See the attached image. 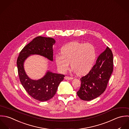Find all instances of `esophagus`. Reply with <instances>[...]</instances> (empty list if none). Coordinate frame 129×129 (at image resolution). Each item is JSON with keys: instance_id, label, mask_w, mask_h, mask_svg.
Segmentation results:
<instances>
[{"instance_id": "esophagus-1", "label": "esophagus", "mask_w": 129, "mask_h": 129, "mask_svg": "<svg viewBox=\"0 0 129 129\" xmlns=\"http://www.w3.org/2000/svg\"><path fill=\"white\" fill-rule=\"evenodd\" d=\"M65 79L66 80H72V79H73V78L66 76L65 77Z\"/></svg>"}]
</instances>
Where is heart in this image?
Returning <instances> with one entry per match:
<instances>
[{"mask_svg": "<svg viewBox=\"0 0 129 129\" xmlns=\"http://www.w3.org/2000/svg\"><path fill=\"white\" fill-rule=\"evenodd\" d=\"M61 55L57 54L55 60L58 69L66 72L71 65L76 73L83 75L93 67L96 57L94 46L90 43L72 42L63 46Z\"/></svg>", "mask_w": 129, "mask_h": 129, "instance_id": "1", "label": "heart"}]
</instances>
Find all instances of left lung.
<instances>
[{
  "instance_id": "1",
  "label": "left lung",
  "mask_w": 129,
  "mask_h": 129,
  "mask_svg": "<svg viewBox=\"0 0 129 129\" xmlns=\"http://www.w3.org/2000/svg\"><path fill=\"white\" fill-rule=\"evenodd\" d=\"M113 71V55L107 47L98 57L89 72L80 78L81 87L77 92L82 100L90 101L100 96L107 88Z\"/></svg>"
}]
</instances>
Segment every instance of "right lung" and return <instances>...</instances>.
Wrapping results in <instances>:
<instances>
[{
    "mask_svg": "<svg viewBox=\"0 0 129 129\" xmlns=\"http://www.w3.org/2000/svg\"><path fill=\"white\" fill-rule=\"evenodd\" d=\"M55 43V40L50 37H36L22 49L17 60L18 73L22 85L30 96L39 101H46L53 98L65 76L48 71L44 77L33 80L27 76L23 63L31 54H39L53 61L52 46Z\"/></svg>",
    "mask_w": 129,
    "mask_h": 129,
    "instance_id": "right-lung-1",
    "label": "right lung"
}]
</instances>
